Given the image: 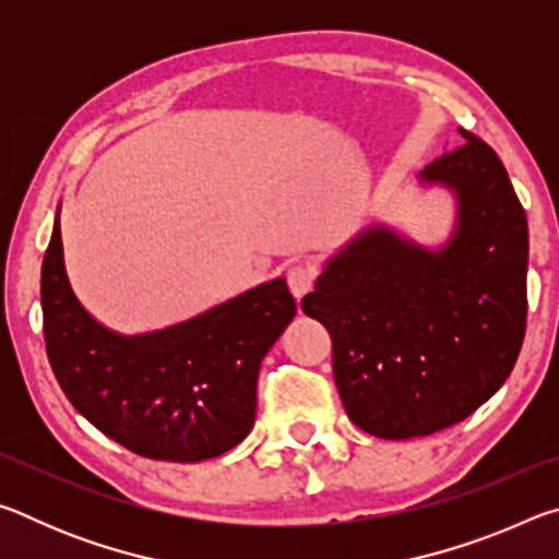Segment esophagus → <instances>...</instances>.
<instances>
[{"label": "esophagus", "instance_id": "1", "mask_svg": "<svg viewBox=\"0 0 559 559\" xmlns=\"http://www.w3.org/2000/svg\"><path fill=\"white\" fill-rule=\"evenodd\" d=\"M286 281H288V288L293 293V298L300 300L306 293L313 290V283H316V273L310 266H302V263H296V266H290L286 273Z\"/></svg>", "mask_w": 559, "mask_h": 559}]
</instances>
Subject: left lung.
Here are the masks:
<instances>
[{"mask_svg":"<svg viewBox=\"0 0 559 559\" xmlns=\"http://www.w3.org/2000/svg\"><path fill=\"white\" fill-rule=\"evenodd\" d=\"M416 179L456 200L447 243L429 249L370 224L330 257L302 313L333 340V374L355 427L380 439L429 437L466 419L513 372L527 316V219L484 140Z\"/></svg>","mask_w":559,"mask_h":559,"instance_id":"obj_1","label":"left lung"}]
</instances>
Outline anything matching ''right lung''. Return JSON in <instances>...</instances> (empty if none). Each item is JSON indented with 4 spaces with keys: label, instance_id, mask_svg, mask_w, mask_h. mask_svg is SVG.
Wrapping results in <instances>:
<instances>
[{
    "label": "right lung",
    "instance_id": "obj_1",
    "mask_svg": "<svg viewBox=\"0 0 559 559\" xmlns=\"http://www.w3.org/2000/svg\"><path fill=\"white\" fill-rule=\"evenodd\" d=\"M44 340L75 412L132 453L197 463L241 443L257 419L261 359L296 316L286 278H273L153 333L120 335L71 288L61 206L41 263Z\"/></svg>",
    "mask_w": 559,
    "mask_h": 559
}]
</instances>
